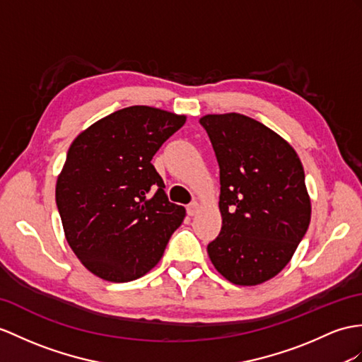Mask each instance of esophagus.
Wrapping results in <instances>:
<instances>
[{"instance_id": "obj_1", "label": "esophagus", "mask_w": 362, "mask_h": 362, "mask_svg": "<svg viewBox=\"0 0 362 362\" xmlns=\"http://www.w3.org/2000/svg\"><path fill=\"white\" fill-rule=\"evenodd\" d=\"M198 210H199V202H198V201H193V202H190V204L187 206V214H189L190 216L197 215Z\"/></svg>"}]
</instances>
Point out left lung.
Masks as SVG:
<instances>
[{
	"label": "left lung",
	"mask_w": 362,
	"mask_h": 362,
	"mask_svg": "<svg viewBox=\"0 0 362 362\" xmlns=\"http://www.w3.org/2000/svg\"><path fill=\"white\" fill-rule=\"evenodd\" d=\"M219 164L223 226L209 258L236 286H258L283 270L310 224L301 160L288 141L241 113L199 118Z\"/></svg>",
	"instance_id": "1"
}]
</instances>
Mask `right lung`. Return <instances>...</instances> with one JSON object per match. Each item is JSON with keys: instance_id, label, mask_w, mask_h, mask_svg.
Masks as SVG:
<instances>
[{"instance_id": "1", "label": "right lung", "mask_w": 362, "mask_h": 362, "mask_svg": "<svg viewBox=\"0 0 362 362\" xmlns=\"http://www.w3.org/2000/svg\"><path fill=\"white\" fill-rule=\"evenodd\" d=\"M186 115L130 105L84 129L70 144L55 199L66 240L104 281L129 283L151 272L186 216L152 164Z\"/></svg>"}]
</instances>
